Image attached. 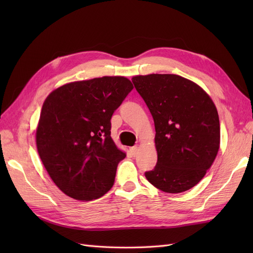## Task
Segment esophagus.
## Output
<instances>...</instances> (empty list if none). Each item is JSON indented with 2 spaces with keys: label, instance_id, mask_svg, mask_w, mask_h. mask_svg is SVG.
I'll return each instance as SVG.
<instances>
[{
  "label": "esophagus",
  "instance_id": "esophagus-1",
  "mask_svg": "<svg viewBox=\"0 0 253 253\" xmlns=\"http://www.w3.org/2000/svg\"><path fill=\"white\" fill-rule=\"evenodd\" d=\"M137 150H138V148H137V147H136V145H135V147H132L131 149H129V152H131V153H132V155H136V153H137Z\"/></svg>",
  "mask_w": 253,
  "mask_h": 253
}]
</instances>
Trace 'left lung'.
Here are the masks:
<instances>
[{
    "instance_id": "8db88e82",
    "label": "left lung",
    "mask_w": 253,
    "mask_h": 253,
    "mask_svg": "<svg viewBox=\"0 0 253 253\" xmlns=\"http://www.w3.org/2000/svg\"><path fill=\"white\" fill-rule=\"evenodd\" d=\"M132 82L155 125L157 164L145 172L167 193L193 188L210 169L219 149L217 110L196 83L173 74L136 76Z\"/></svg>"
}]
</instances>
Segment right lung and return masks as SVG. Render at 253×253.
I'll return each instance as SVG.
<instances>
[{
    "instance_id": "right-lung-1",
    "label": "right lung",
    "mask_w": 253,
    "mask_h": 253,
    "mask_svg": "<svg viewBox=\"0 0 253 253\" xmlns=\"http://www.w3.org/2000/svg\"><path fill=\"white\" fill-rule=\"evenodd\" d=\"M133 89L125 77L67 83L44 101L37 149L56 186L78 201L103 196L114 185L126 153L111 137L114 112Z\"/></svg>"
}]
</instances>
